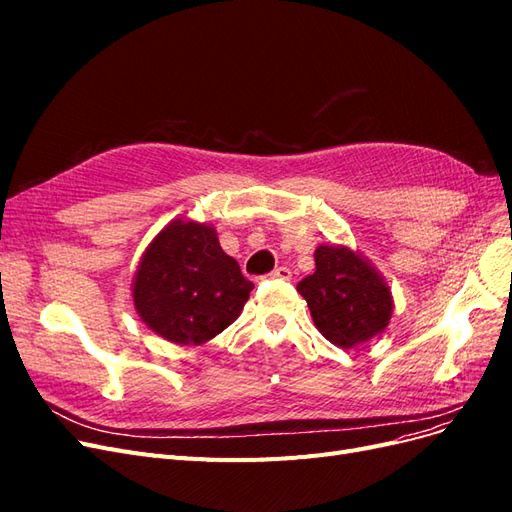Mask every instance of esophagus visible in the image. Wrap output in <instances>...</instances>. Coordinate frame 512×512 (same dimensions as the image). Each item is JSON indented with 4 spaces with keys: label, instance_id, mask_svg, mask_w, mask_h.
Listing matches in <instances>:
<instances>
[{
    "label": "esophagus",
    "instance_id": "obj_1",
    "mask_svg": "<svg viewBox=\"0 0 512 512\" xmlns=\"http://www.w3.org/2000/svg\"><path fill=\"white\" fill-rule=\"evenodd\" d=\"M271 280H284V282H290L292 280V271L288 267H277L275 271L269 273Z\"/></svg>",
    "mask_w": 512,
    "mask_h": 512
}]
</instances>
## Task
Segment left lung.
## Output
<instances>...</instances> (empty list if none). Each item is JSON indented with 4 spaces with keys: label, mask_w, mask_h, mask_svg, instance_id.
<instances>
[{
    "label": "left lung",
    "mask_w": 512,
    "mask_h": 512,
    "mask_svg": "<svg viewBox=\"0 0 512 512\" xmlns=\"http://www.w3.org/2000/svg\"><path fill=\"white\" fill-rule=\"evenodd\" d=\"M316 271L297 284L316 329L342 350L384 333L393 316V294L371 260L348 245L320 243Z\"/></svg>",
    "instance_id": "obj_1"
}]
</instances>
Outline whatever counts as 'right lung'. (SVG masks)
<instances>
[{"mask_svg":"<svg viewBox=\"0 0 512 512\" xmlns=\"http://www.w3.org/2000/svg\"><path fill=\"white\" fill-rule=\"evenodd\" d=\"M252 288L211 224L177 218L143 252L132 301L138 318L166 342L200 346L239 318Z\"/></svg>","mask_w":512,"mask_h":512,"instance_id":"1","label":"right lung"}]
</instances>
